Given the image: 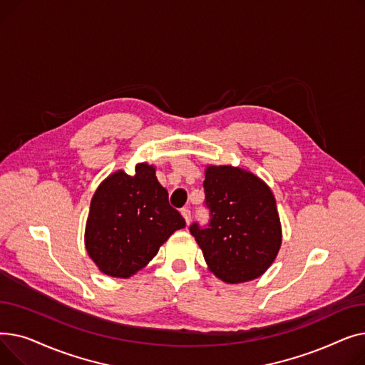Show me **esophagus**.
<instances>
[{
	"label": "esophagus",
	"instance_id": "obj_1",
	"mask_svg": "<svg viewBox=\"0 0 365 365\" xmlns=\"http://www.w3.org/2000/svg\"><path fill=\"white\" fill-rule=\"evenodd\" d=\"M180 213H182V216H183V217H185V220H186V223H187V225H189V222H190V210H189V208H186V207H185V208H182V210H180Z\"/></svg>",
	"mask_w": 365,
	"mask_h": 365
}]
</instances>
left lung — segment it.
<instances>
[{
	"instance_id": "8db88e82",
	"label": "left lung",
	"mask_w": 365,
	"mask_h": 365,
	"mask_svg": "<svg viewBox=\"0 0 365 365\" xmlns=\"http://www.w3.org/2000/svg\"><path fill=\"white\" fill-rule=\"evenodd\" d=\"M205 226H189L217 278L238 284L260 277L281 247V223L271 189L253 173L210 165L204 180Z\"/></svg>"
}]
</instances>
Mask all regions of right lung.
I'll list each match as a JSON object with an SVG mask.
<instances>
[{
  "label": "right lung",
  "mask_w": 365,
  "mask_h": 365,
  "mask_svg": "<svg viewBox=\"0 0 365 365\" xmlns=\"http://www.w3.org/2000/svg\"><path fill=\"white\" fill-rule=\"evenodd\" d=\"M185 226L157 180L155 168L143 163L136 165L133 176L123 170L113 173L96 190L86 226V248L103 274L128 278Z\"/></svg>",
  "instance_id": "add662e5"
}]
</instances>
